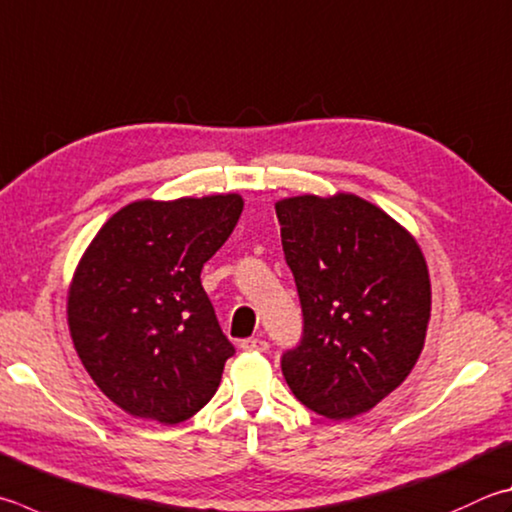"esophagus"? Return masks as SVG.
Returning a JSON list of instances; mask_svg holds the SVG:
<instances>
[{
    "label": "esophagus",
    "instance_id": "1",
    "mask_svg": "<svg viewBox=\"0 0 512 512\" xmlns=\"http://www.w3.org/2000/svg\"><path fill=\"white\" fill-rule=\"evenodd\" d=\"M239 347L244 351H257V353H264L268 349V342L262 338H246L239 342Z\"/></svg>",
    "mask_w": 512,
    "mask_h": 512
}]
</instances>
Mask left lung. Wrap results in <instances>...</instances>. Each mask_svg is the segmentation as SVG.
Masks as SVG:
<instances>
[{"label":"left lung","instance_id":"left-lung-1","mask_svg":"<svg viewBox=\"0 0 512 512\" xmlns=\"http://www.w3.org/2000/svg\"><path fill=\"white\" fill-rule=\"evenodd\" d=\"M302 304L300 345L282 356L297 401L342 421L410 376L430 322V275L403 226L356 194L275 203Z\"/></svg>","mask_w":512,"mask_h":512}]
</instances>
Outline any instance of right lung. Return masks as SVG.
Instances as JSON below:
<instances>
[{
	"label": "right lung",
	"mask_w": 512,
	"mask_h": 512,
	"mask_svg": "<svg viewBox=\"0 0 512 512\" xmlns=\"http://www.w3.org/2000/svg\"><path fill=\"white\" fill-rule=\"evenodd\" d=\"M239 194L134 201L91 241L69 288V331L111 403L176 425L215 396L235 347L201 268L237 226Z\"/></svg>",
	"instance_id": "1"
}]
</instances>
